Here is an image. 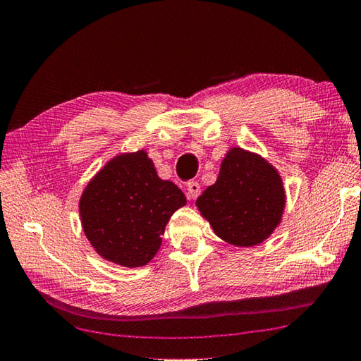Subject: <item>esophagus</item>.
<instances>
[{
	"instance_id": "34e87169",
	"label": "esophagus",
	"mask_w": 361,
	"mask_h": 361,
	"mask_svg": "<svg viewBox=\"0 0 361 361\" xmlns=\"http://www.w3.org/2000/svg\"><path fill=\"white\" fill-rule=\"evenodd\" d=\"M200 193H201L200 182L192 180V182L187 183V198L188 200H196L200 196Z\"/></svg>"
}]
</instances>
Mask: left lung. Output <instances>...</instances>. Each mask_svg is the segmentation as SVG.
<instances>
[{
  "mask_svg": "<svg viewBox=\"0 0 361 361\" xmlns=\"http://www.w3.org/2000/svg\"><path fill=\"white\" fill-rule=\"evenodd\" d=\"M215 234L237 247H253L271 234L284 209L280 176L267 161L234 147L221 163L219 179L196 200Z\"/></svg>",
  "mask_w": 361,
  "mask_h": 361,
  "instance_id": "left-lung-1",
  "label": "left lung"
}]
</instances>
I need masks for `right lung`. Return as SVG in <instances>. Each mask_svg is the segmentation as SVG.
Here are the masks:
<instances>
[{
	"mask_svg": "<svg viewBox=\"0 0 361 361\" xmlns=\"http://www.w3.org/2000/svg\"><path fill=\"white\" fill-rule=\"evenodd\" d=\"M185 195L161 180L146 152L113 159L86 187L80 201L87 240L100 256L124 267L146 265L161 245L166 223Z\"/></svg>",
	"mask_w": 361,
	"mask_h": 361,
	"instance_id": "add662e5",
	"label": "right lung"
}]
</instances>
